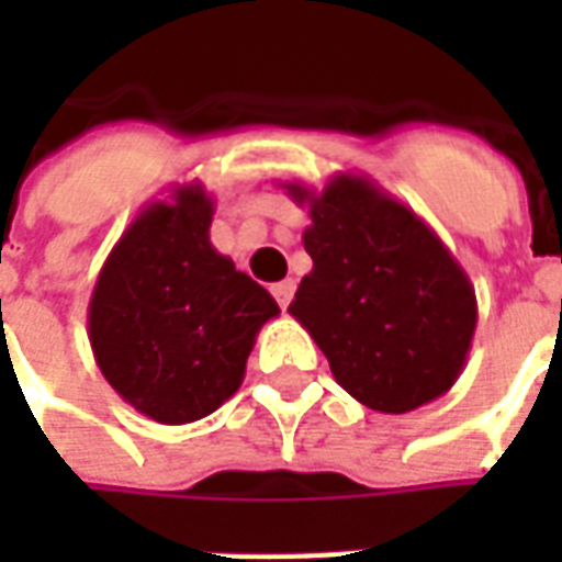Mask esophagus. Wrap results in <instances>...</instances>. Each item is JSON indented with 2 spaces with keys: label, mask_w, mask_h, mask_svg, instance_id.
<instances>
[{
  "label": "esophagus",
  "mask_w": 562,
  "mask_h": 562,
  "mask_svg": "<svg viewBox=\"0 0 562 562\" xmlns=\"http://www.w3.org/2000/svg\"><path fill=\"white\" fill-rule=\"evenodd\" d=\"M270 292H273V297H277V304L285 310V306L292 304V297H294V280L273 282V285H270Z\"/></svg>",
  "instance_id": "esophagus-1"
}]
</instances>
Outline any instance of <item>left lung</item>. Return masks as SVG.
Listing matches in <instances>:
<instances>
[{
    "instance_id": "8db88e82",
    "label": "left lung",
    "mask_w": 562,
    "mask_h": 562,
    "mask_svg": "<svg viewBox=\"0 0 562 562\" xmlns=\"http://www.w3.org/2000/svg\"><path fill=\"white\" fill-rule=\"evenodd\" d=\"M310 207L313 258L289 306L355 401L403 415L442 397L463 373L479 322L467 270L427 222L364 173L316 192L280 183Z\"/></svg>"
}]
</instances>
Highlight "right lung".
Returning <instances> with one entry per match:
<instances>
[{
  "mask_svg": "<svg viewBox=\"0 0 562 562\" xmlns=\"http://www.w3.org/2000/svg\"><path fill=\"white\" fill-rule=\"evenodd\" d=\"M213 198L177 183L132 220L92 289L87 325L108 385L140 415L189 424L240 389L280 306L210 244Z\"/></svg>",
  "mask_w": 562,
  "mask_h": 562,
  "instance_id": "obj_1",
  "label": "right lung"
}]
</instances>
